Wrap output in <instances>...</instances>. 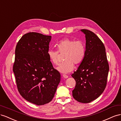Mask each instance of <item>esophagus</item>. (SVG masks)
Returning a JSON list of instances; mask_svg holds the SVG:
<instances>
[{
    "label": "esophagus",
    "instance_id": "esophagus-1",
    "mask_svg": "<svg viewBox=\"0 0 121 121\" xmlns=\"http://www.w3.org/2000/svg\"><path fill=\"white\" fill-rule=\"evenodd\" d=\"M63 77L64 78H68V76L66 75V74H63Z\"/></svg>",
    "mask_w": 121,
    "mask_h": 121
}]
</instances>
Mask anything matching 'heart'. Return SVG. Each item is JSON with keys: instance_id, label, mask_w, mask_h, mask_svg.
Instances as JSON below:
<instances>
[{"instance_id": "obj_1", "label": "heart", "mask_w": 121, "mask_h": 121, "mask_svg": "<svg viewBox=\"0 0 121 121\" xmlns=\"http://www.w3.org/2000/svg\"><path fill=\"white\" fill-rule=\"evenodd\" d=\"M58 51L50 49L48 51V55L51 61L57 65L59 62V51L64 53L65 61L60 64L57 69L62 73H66L73 70L74 64L81 63L85 56V47L81 40H74L67 38L60 40L56 44Z\"/></svg>"}]
</instances>
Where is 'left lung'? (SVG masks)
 <instances>
[{
  "label": "left lung",
  "instance_id": "obj_1",
  "mask_svg": "<svg viewBox=\"0 0 121 121\" xmlns=\"http://www.w3.org/2000/svg\"><path fill=\"white\" fill-rule=\"evenodd\" d=\"M85 34V56L71 76L76 82L72 96L76 100L89 103L99 97L106 86L109 65L104 44L91 31L82 29Z\"/></svg>",
  "mask_w": 121,
  "mask_h": 121
}]
</instances>
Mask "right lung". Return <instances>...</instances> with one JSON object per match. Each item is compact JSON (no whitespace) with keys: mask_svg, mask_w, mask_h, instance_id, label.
<instances>
[{"mask_svg":"<svg viewBox=\"0 0 121 121\" xmlns=\"http://www.w3.org/2000/svg\"><path fill=\"white\" fill-rule=\"evenodd\" d=\"M51 39L29 32L21 38L16 48L13 72L17 88L24 99L37 105L52 100L61 80L47 54Z\"/></svg>","mask_w":121,"mask_h":121,"instance_id":"1","label":"right lung"}]
</instances>
